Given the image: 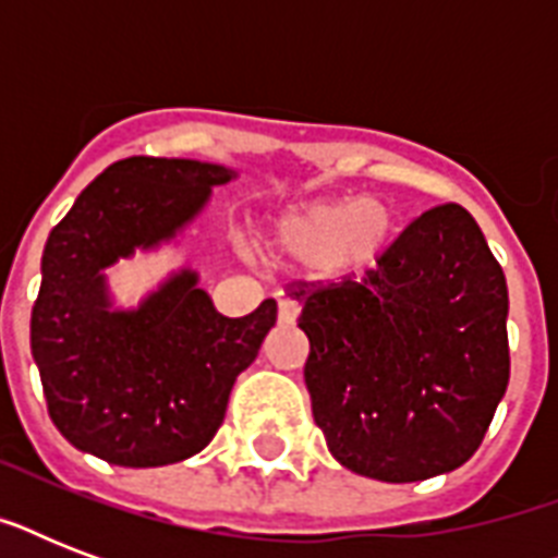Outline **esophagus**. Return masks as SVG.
<instances>
[{
	"mask_svg": "<svg viewBox=\"0 0 558 558\" xmlns=\"http://www.w3.org/2000/svg\"><path fill=\"white\" fill-rule=\"evenodd\" d=\"M298 313H301V310H298L295 301H287V298H280V301H278V318H280V322L292 324L298 318Z\"/></svg>",
	"mask_w": 558,
	"mask_h": 558,
	"instance_id": "34e87169",
	"label": "esophagus"
}]
</instances>
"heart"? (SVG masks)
<instances>
[{
	"instance_id": "1",
	"label": "heart",
	"mask_w": 558,
	"mask_h": 558,
	"mask_svg": "<svg viewBox=\"0 0 558 558\" xmlns=\"http://www.w3.org/2000/svg\"><path fill=\"white\" fill-rule=\"evenodd\" d=\"M397 231V210L385 199H315L275 217L263 234V257L283 269H315L318 278L341 283L376 269Z\"/></svg>"
}]
</instances>
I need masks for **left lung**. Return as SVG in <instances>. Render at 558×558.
<instances>
[{
	"mask_svg": "<svg viewBox=\"0 0 558 558\" xmlns=\"http://www.w3.org/2000/svg\"><path fill=\"white\" fill-rule=\"evenodd\" d=\"M292 295L315 425L341 466L411 484L475 454L510 381V298L466 208L420 214L367 278Z\"/></svg>",
	"mask_w": 558,
	"mask_h": 558,
	"instance_id": "1",
	"label": "left lung"
}]
</instances>
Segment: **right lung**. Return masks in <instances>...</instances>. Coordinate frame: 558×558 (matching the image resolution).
Segmentation results:
<instances>
[{
    "label": "right lung",
    "instance_id": "add662e5",
    "mask_svg": "<svg viewBox=\"0 0 558 558\" xmlns=\"http://www.w3.org/2000/svg\"><path fill=\"white\" fill-rule=\"evenodd\" d=\"M236 170L130 156L109 165L48 234L31 310V356L48 416L74 449L147 469L193 458L226 420L236 376L257 359L278 304L226 318L193 269L121 310L107 269L177 240Z\"/></svg>",
    "mask_w": 558,
    "mask_h": 558
}]
</instances>
